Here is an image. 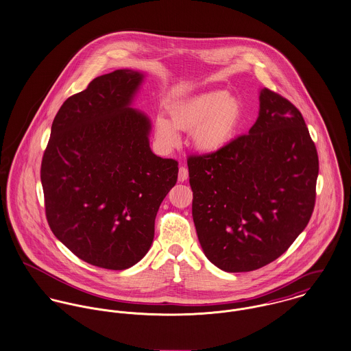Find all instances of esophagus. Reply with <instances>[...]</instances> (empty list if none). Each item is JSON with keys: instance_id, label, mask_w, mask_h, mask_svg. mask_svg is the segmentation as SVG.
<instances>
[{"instance_id": "1", "label": "esophagus", "mask_w": 351, "mask_h": 351, "mask_svg": "<svg viewBox=\"0 0 351 351\" xmlns=\"http://www.w3.org/2000/svg\"><path fill=\"white\" fill-rule=\"evenodd\" d=\"M189 177V173H188V169L185 166H181L180 170H178V181L180 182H185Z\"/></svg>"}]
</instances>
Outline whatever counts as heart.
I'll list each match as a JSON object with an SVG mask.
<instances>
[{"label": "heart", "instance_id": "b5f03b06", "mask_svg": "<svg viewBox=\"0 0 351 351\" xmlns=\"http://www.w3.org/2000/svg\"><path fill=\"white\" fill-rule=\"evenodd\" d=\"M244 106L225 90L191 96L170 110V121L158 118L156 136L167 147L180 142L178 131H191L193 146L202 153H217L234 141L244 123Z\"/></svg>", "mask_w": 351, "mask_h": 351}]
</instances>
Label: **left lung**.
I'll list each match as a JSON object with an SVG mask.
<instances>
[{
  "mask_svg": "<svg viewBox=\"0 0 351 351\" xmlns=\"http://www.w3.org/2000/svg\"><path fill=\"white\" fill-rule=\"evenodd\" d=\"M258 99L248 134L188 158L199 244L226 272L255 271L283 255L315 206L318 153L300 111L268 88Z\"/></svg>",
  "mask_w": 351,
  "mask_h": 351,
  "instance_id": "left-lung-1",
  "label": "left lung"
}]
</instances>
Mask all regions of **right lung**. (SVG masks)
Returning a JSON list of instances; mask_svg holds the SVG:
<instances>
[{
    "label": "right lung",
    "instance_id": "add662e5",
    "mask_svg": "<svg viewBox=\"0 0 351 351\" xmlns=\"http://www.w3.org/2000/svg\"><path fill=\"white\" fill-rule=\"evenodd\" d=\"M143 75L117 69L69 96L56 114L41 162L45 216L79 258L126 269L152 247L160 202L178 162L157 157L149 118L131 108Z\"/></svg>",
    "mask_w": 351,
    "mask_h": 351
}]
</instances>
